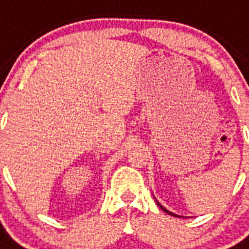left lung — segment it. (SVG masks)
Masks as SVG:
<instances>
[{
	"instance_id": "obj_1",
	"label": "left lung",
	"mask_w": 249,
	"mask_h": 249,
	"mask_svg": "<svg viewBox=\"0 0 249 249\" xmlns=\"http://www.w3.org/2000/svg\"><path fill=\"white\" fill-rule=\"evenodd\" d=\"M158 204H159V203H158ZM159 207H160V208H162L163 211H164V212H167V213H168V215H172V216H178V215H175V213H172V212H170V211H167L166 208H163V207H162V206H160V204H159ZM178 217H179V216H178Z\"/></svg>"
}]
</instances>
